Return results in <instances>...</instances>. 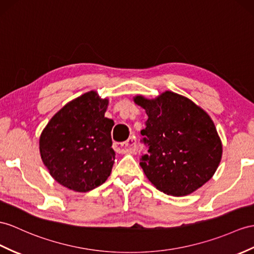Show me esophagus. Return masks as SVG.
Masks as SVG:
<instances>
[{
  "label": "esophagus",
  "instance_id": "obj_1",
  "mask_svg": "<svg viewBox=\"0 0 254 254\" xmlns=\"http://www.w3.org/2000/svg\"><path fill=\"white\" fill-rule=\"evenodd\" d=\"M114 150L121 154H130L135 151V138L130 137L125 142H115Z\"/></svg>",
  "mask_w": 254,
  "mask_h": 254
}]
</instances>
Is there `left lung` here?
<instances>
[{
	"label": "left lung",
	"mask_w": 254,
	"mask_h": 254,
	"mask_svg": "<svg viewBox=\"0 0 254 254\" xmlns=\"http://www.w3.org/2000/svg\"><path fill=\"white\" fill-rule=\"evenodd\" d=\"M145 110L143 142L148 154L140 166L148 181L167 195L187 196L214 175L222 142L206 111L189 98L167 90L155 99L133 98Z\"/></svg>",
	"instance_id": "1"
}]
</instances>
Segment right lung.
<instances>
[{
    "label": "right lung",
    "instance_id": "add662e5",
    "mask_svg": "<svg viewBox=\"0 0 254 254\" xmlns=\"http://www.w3.org/2000/svg\"><path fill=\"white\" fill-rule=\"evenodd\" d=\"M108 106V98L88 91L67 102L43 129V164L64 188L85 193L110 177L115 152L111 138L114 122L104 117Z\"/></svg>",
    "mask_w": 254,
    "mask_h": 254
}]
</instances>
